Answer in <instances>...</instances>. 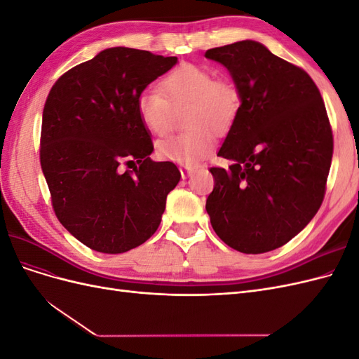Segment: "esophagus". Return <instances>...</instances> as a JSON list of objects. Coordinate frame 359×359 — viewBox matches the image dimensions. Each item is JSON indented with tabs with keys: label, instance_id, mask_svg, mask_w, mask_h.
Here are the masks:
<instances>
[{
	"label": "esophagus",
	"instance_id": "1",
	"mask_svg": "<svg viewBox=\"0 0 359 359\" xmlns=\"http://www.w3.org/2000/svg\"><path fill=\"white\" fill-rule=\"evenodd\" d=\"M180 172H181V177L186 180V178H189L191 175V173L194 172V169L187 168V166H182V168H180Z\"/></svg>",
	"mask_w": 359,
	"mask_h": 359
}]
</instances>
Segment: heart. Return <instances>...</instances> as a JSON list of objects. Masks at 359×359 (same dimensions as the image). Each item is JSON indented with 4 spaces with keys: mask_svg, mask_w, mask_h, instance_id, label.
I'll return each instance as SVG.
<instances>
[{
    "mask_svg": "<svg viewBox=\"0 0 359 359\" xmlns=\"http://www.w3.org/2000/svg\"><path fill=\"white\" fill-rule=\"evenodd\" d=\"M163 93L145 88L137 97V114L148 132L165 135L172 121V107L187 104V133L169 136L157 144L161 160L182 166H196L215 148V133L226 132L240 111L241 97L227 79H215L214 73L198 64H181L160 83Z\"/></svg>",
    "mask_w": 359,
    "mask_h": 359,
    "instance_id": "heart-1",
    "label": "heart"
}]
</instances>
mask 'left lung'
Segmentation results:
<instances>
[{"label":"left lung","mask_w":359,"mask_h":359,"mask_svg":"<svg viewBox=\"0 0 359 359\" xmlns=\"http://www.w3.org/2000/svg\"><path fill=\"white\" fill-rule=\"evenodd\" d=\"M205 57L229 70L241 104L211 168L206 199L212 229L245 255L276 250L298 235L320 208L334 140L316 83L262 43L243 40Z\"/></svg>","instance_id":"1"}]
</instances>
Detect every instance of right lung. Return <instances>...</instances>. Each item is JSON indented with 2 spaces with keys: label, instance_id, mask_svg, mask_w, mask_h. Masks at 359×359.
<instances>
[{
  "label": "right lung",
  "instance_id": "obj_1",
  "mask_svg": "<svg viewBox=\"0 0 359 359\" xmlns=\"http://www.w3.org/2000/svg\"><path fill=\"white\" fill-rule=\"evenodd\" d=\"M177 57L109 48L70 69L43 109L40 165L60 223L86 247L118 255L144 244L181 178L153 161L137 97Z\"/></svg>",
  "mask_w": 359,
  "mask_h": 359
}]
</instances>
